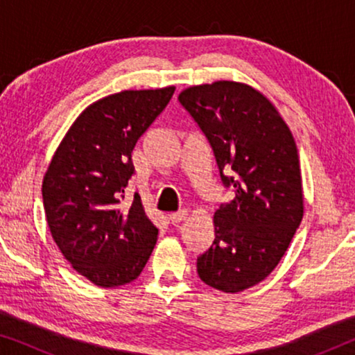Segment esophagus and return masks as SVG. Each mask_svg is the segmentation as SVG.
Returning a JSON list of instances; mask_svg holds the SVG:
<instances>
[{"mask_svg":"<svg viewBox=\"0 0 355 355\" xmlns=\"http://www.w3.org/2000/svg\"><path fill=\"white\" fill-rule=\"evenodd\" d=\"M187 215H189L187 210H181V211H176V213H169L168 220H169V223H173V225H178V223L187 220Z\"/></svg>","mask_w":355,"mask_h":355,"instance_id":"obj_1","label":"esophagus"}]
</instances>
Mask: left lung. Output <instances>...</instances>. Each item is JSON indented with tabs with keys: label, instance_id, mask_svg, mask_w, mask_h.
<instances>
[{
	"label": "left lung",
	"instance_id": "left-lung-1",
	"mask_svg": "<svg viewBox=\"0 0 355 355\" xmlns=\"http://www.w3.org/2000/svg\"><path fill=\"white\" fill-rule=\"evenodd\" d=\"M179 101L207 135L223 182L234 187L213 215L215 241L197 273L218 291L242 293L276 268L302 221L297 147L276 106L244 82L192 85Z\"/></svg>",
	"mask_w": 355,
	"mask_h": 355
}]
</instances>
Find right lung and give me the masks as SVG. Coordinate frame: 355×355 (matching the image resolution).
<instances>
[{
	"mask_svg": "<svg viewBox=\"0 0 355 355\" xmlns=\"http://www.w3.org/2000/svg\"><path fill=\"white\" fill-rule=\"evenodd\" d=\"M176 87L123 90L94 101L58 145L42 184L48 227L77 273L100 288L142 273L158 230L142 200L121 198L134 173L132 150Z\"/></svg>",
	"mask_w": 355,
	"mask_h": 355,
	"instance_id": "1",
	"label": "right lung"
}]
</instances>
